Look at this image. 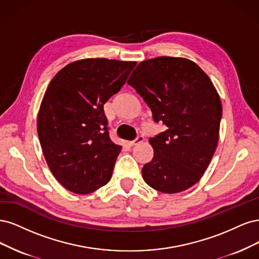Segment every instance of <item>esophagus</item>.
I'll return each instance as SVG.
<instances>
[{"label":"esophagus","instance_id":"esophagus-1","mask_svg":"<svg viewBox=\"0 0 259 259\" xmlns=\"http://www.w3.org/2000/svg\"><path fill=\"white\" fill-rule=\"evenodd\" d=\"M143 141H144V138L142 137V136H139L135 141L130 142L129 145H130V146H136V145H139L140 143H142V142H143Z\"/></svg>","mask_w":259,"mask_h":259}]
</instances>
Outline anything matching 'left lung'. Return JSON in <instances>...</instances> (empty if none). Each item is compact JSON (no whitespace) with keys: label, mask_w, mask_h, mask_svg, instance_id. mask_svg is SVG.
<instances>
[{"label":"left lung","mask_w":259,"mask_h":259,"mask_svg":"<svg viewBox=\"0 0 259 259\" xmlns=\"http://www.w3.org/2000/svg\"><path fill=\"white\" fill-rule=\"evenodd\" d=\"M165 130L148 140L152 161L142 177L163 194L184 191L202 178L218 147L222 102L210 77L186 58L157 57L138 64L128 79Z\"/></svg>","instance_id":"obj_1"}]
</instances>
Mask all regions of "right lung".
Masks as SVG:
<instances>
[{
  "label": "right lung",
  "mask_w": 259,
  "mask_h": 259,
  "mask_svg": "<svg viewBox=\"0 0 259 259\" xmlns=\"http://www.w3.org/2000/svg\"><path fill=\"white\" fill-rule=\"evenodd\" d=\"M136 61L87 58L49 82L37 114V135L56 180L74 194L107 184L121 146L108 137L103 105L126 82Z\"/></svg>",
  "instance_id": "obj_1"
}]
</instances>
